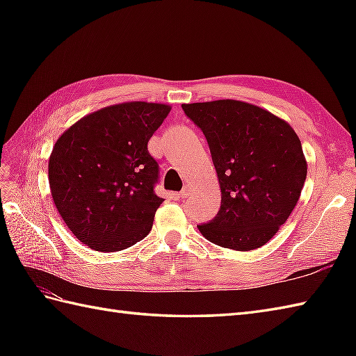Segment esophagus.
Instances as JSON below:
<instances>
[{"instance_id": "obj_1", "label": "esophagus", "mask_w": 356, "mask_h": 356, "mask_svg": "<svg viewBox=\"0 0 356 356\" xmlns=\"http://www.w3.org/2000/svg\"><path fill=\"white\" fill-rule=\"evenodd\" d=\"M191 193H193V188H191L190 185H185V186H184V190L179 193V197H180V199H186L188 195H190Z\"/></svg>"}]
</instances>
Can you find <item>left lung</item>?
Listing matches in <instances>:
<instances>
[{
    "mask_svg": "<svg viewBox=\"0 0 356 356\" xmlns=\"http://www.w3.org/2000/svg\"><path fill=\"white\" fill-rule=\"evenodd\" d=\"M182 108L205 134L222 191L217 216L197 225L202 236L234 251L266 245L291 216L306 180L297 133L270 111L241 101Z\"/></svg>",
    "mask_w": 356,
    "mask_h": 356,
    "instance_id": "left-lung-1",
    "label": "left lung"
}]
</instances>
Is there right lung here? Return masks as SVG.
Returning a JSON list of instances; mask_svg holds the SVG:
<instances>
[{
  "label": "right lung",
  "instance_id": "1",
  "mask_svg": "<svg viewBox=\"0 0 356 356\" xmlns=\"http://www.w3.org/2000/svg\"><path fill=\"white\" fill-rule=\"evenodd\" d=\"M171 107L154 102L110 105L79 119L49 159L53 202L74 237L115 252L148 236L163 199L154 193L159 165L148 140Z\"/></svg>",
  "mask_w": 356,
  "mask_h": 356
}]
</instances>
